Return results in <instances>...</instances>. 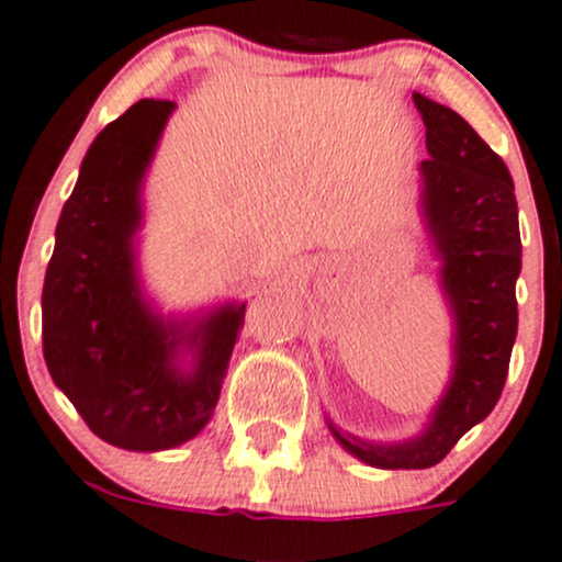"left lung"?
<instances>
[{
  "label": "left lung",
  "instance_id": "8db88e82",
  "mask_svg": "<svg viewBox=\"0 0 562 562\" xmlns=\"http://www.w3.org/2000/svg\"><path fill=\"white\" fill-rule=\"evenodd\" d=\"M413 103L427 127L422 212L454 315V372L427 429L405 443H370L328 422L342 449L383 470L432 468L484 422L506 386L517 339L522 241L512 173L457 111L418 92Z\"/></svg>",
  "mask_w": 562,
  "mask_h": 562
}]
</instances>
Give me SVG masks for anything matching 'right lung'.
Here are the masks:
<instances>
[{
    "mask_svg": "<svg viewBox=\"0 0 562 562\" xmlns=\"http://www.w3.org/2000/svg\"><path fill=\"white\" fill-rule=\"evenodd\" d=\"M173 108L138 100L94 138L56 223L43 285L50 378L98 438L127 451L173 449L206 427L245 326V304L179 323L140 293V184ZM181 352L193 353L190 373Z\"/></svg>",
    "mask_w": 562,
    "mask_h": 562,
    "instance_id": "obj_1",
    "label": "right lung"
}]
</instances>
